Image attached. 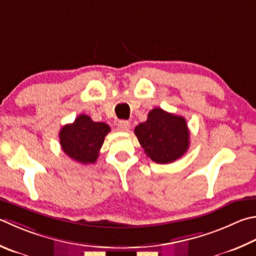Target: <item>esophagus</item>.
<instances>
[{"label": "esophagus", "mask_w": 256, "mask_h": 256, "mask_svg": "<svg viewBox=\"0 0 256 256\" xmlns=\"http://www.w3.org/2000/svg\"><path fill=\"white\" fill-rule=\"evenodd\" d=\"M130 128H131V123L128 120H120L118 124V128L120 132H128Z\"/></svg>", "instance_id": "1"}]
</instances>
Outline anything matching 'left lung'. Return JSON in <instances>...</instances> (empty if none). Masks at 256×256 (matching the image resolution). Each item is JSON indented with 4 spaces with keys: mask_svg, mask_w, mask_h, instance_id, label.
Returning a JSON list of instances; mask_svg holds the SVG:
<instances>
[{
    "mask_svg": "<svg viewBox=\"0 0 256 256\" xmlns=\"http://www.w3.org/2000/svg\"><path fill=\"white\" fill-rule=\"evenodd\" d=\"M134 133L144 153L156 164H171L182 156L189 148V130L186 118L153 108L146 122L140 123Z\"/></svg>",
    "mask_w": 256,
    "mask_h": 256,
    "instance_id": "1",
    "label": "left lung"
}]
</instances>
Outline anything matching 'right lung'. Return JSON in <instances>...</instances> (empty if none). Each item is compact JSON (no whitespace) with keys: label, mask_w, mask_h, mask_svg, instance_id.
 I'll use <instances>...</instances> for the list:
<instances>
[{"label":"right lung","mask_w":256,"mask_h":256,"mask_svg":"<svg viewBox=\"0 0 256 256\" xmlns=\"http://www.w3.org/2000/svg\"><path fill=\"white\" fill-rule=\"evenodd\" d=\"M110 126L103 122H94L90 116L82 114L72 124H66L59 132L62 151L80 164H95L100 156Z\"/></svg>","instance_id":"add662e5"}]
</instances>
